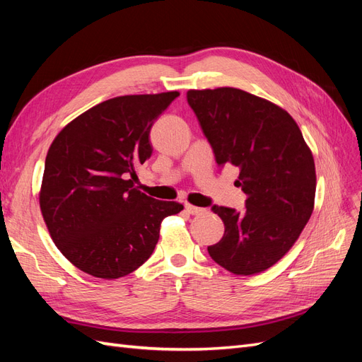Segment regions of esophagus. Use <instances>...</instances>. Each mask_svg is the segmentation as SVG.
<instances>
[{"mask_svg":"<svg viewBox=\"0 0 362 362\" xmlns=\"http://www.w3.org/2000/svg\"><path fill=\"white\" fill-rule=\"evenodd\" d=\"M185 211L190 213V214L198 216V214H202L205 210H204V208H201V206H194V205L187 202V204H185Z\"/></svg>","mask_w":362,"mask_h":362,"instance_id":"34e87169","label":"esophagus"}]
</instances>
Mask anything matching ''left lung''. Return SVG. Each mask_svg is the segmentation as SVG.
<instances>
[{"instance_id":"8db88e82","label":"left lung","mask_w":362,"mask_h":362,"mask_svg":"<svg viewBox=\"0 0 362 362\" xmlns=\"http://www.w3.org/2000/svg\"><path fill=\"white\" fill-rule=\"evenodd\" d=\"M218 166L240 169L235 185L246 208L213 206L225 234L208 246L218 266L255 275L278 262L299 238L314 210L315 166L294 119L264 98L234 87L189 90Z\"/></svg>"}]
</instances>
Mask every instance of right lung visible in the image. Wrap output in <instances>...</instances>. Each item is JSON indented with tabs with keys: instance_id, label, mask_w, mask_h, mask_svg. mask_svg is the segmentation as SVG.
Returning <instances> with one entry per match:
<instances>
[{
	"instance_id": "1",
	"label": "right lung",
	"mask_w": 362,
	"mask_h": 362,
	"mask_svg": "<svg viewBox=\"0 0 362 362\" xmlns=\"http://www.w3.org/2000/svg\"><path fill=\"white\" fill-rule=\"evenodd\" d=\"M180 92L125 95L75 117L51 144L39 204L52 242L75 267L117 279L152 255L164 217L184 205L141 193L136 169L151 128Z\"/></svg>"
}]
</instances>
